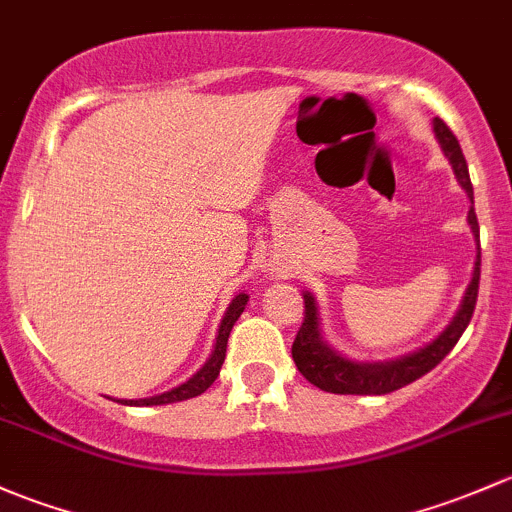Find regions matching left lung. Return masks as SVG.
Wrapping results in <instances>:
<instances>
[{
    "label": "left lung",
    "instance_id": "1",
    "mask_svg": "<svg viewBox=\"0 0 512 512\" xmlns=\"http://www.w3.org/2000/svg\"><path fill=\"white\" fill-rule=\"evenodd\" d=\"M434 134H437L441 149H444L451 166H454L456 179L464 186L466 196L473 203L469 166H466L459 139H456V134L439 117H434ZM469 225L473 238H476L473 277L464 299H461L459 311L451 319V324L441 331L439 338H434L429 346L419 348V351L402 355V358L395 360H383V363H358V360H348L341 353L333 351L324 341L319 326V306H316V299L311 294H304V324L299 326V333L292 346V358L297 363L299 373L311 385L321 387L324 392H333V395H387V392L400 390V387L414 383V380L427 375L432 368H437L441 360L449 355L451 348L459 343L461 333L466 331L473 309H476L478 279H481V238H478V218L473 206L469 208Z\"/></svg>",
    "mask_w": 512,
    "mask_h": 512
}]
</instances>
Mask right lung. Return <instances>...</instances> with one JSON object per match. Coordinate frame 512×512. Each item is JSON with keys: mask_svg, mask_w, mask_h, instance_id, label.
<instances>
[{"mask_svg": "<svg viewBox=\"0 0 512 512\" xmlns=\"http://www.w3.org/2000/svg\"><path fill=\"white\" fill-rule=\"evenodd\" d=\"M245 304H247V294H238V297L230 301L228 311H225L223 321H220L218 338H215L211 358H208L206 365H203V368L198 370L193 378H188L184 385L174 387V390L164 392V395L144 397V400H117V402H122V405H134V407H152V405H169V402L191 400V397L206 392L208 387L215 383V378H218L220 365H223V360H225V348H228V336H230V331H233L235 321H238L242 311H245Z\"/></svg>", "mask_w": 512, "mask_h": 512, "instance_id": "1", "label": "right lung"}]
</instances>
